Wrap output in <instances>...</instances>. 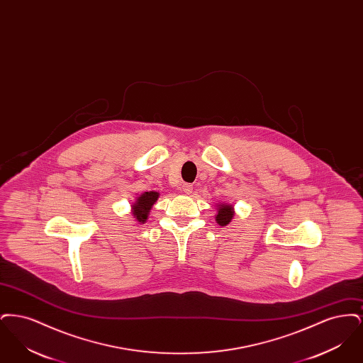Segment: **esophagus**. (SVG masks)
<instances>
[{
    "mask_svg": "<svg viewBox=\"0 0 363 363\" xmlns=\"http://www.w3.org/2000/svg\"><path fill=\"white\" fill-rule=\"evenodd\" d=\"M182 190H184L186 194H190V193H191V190H193V185H190V184H184V185H182Z\"/></svg>",
    "mask_w": 363,
    "mask_h": 363,
    "instance_id": "34e87169",
    "label": "esophagus"
}]
</instances>
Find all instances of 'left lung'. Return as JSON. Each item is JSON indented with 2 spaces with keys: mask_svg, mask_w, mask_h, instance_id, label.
<instances>
[{
  "mask_svg": "<svg viewBox=\"0 0 363 363\" xmlns=\"http://www.w3.org/2000/svg\"><path fill=\"white\" fill-rule=\"evenodd\" d=\"M233 216H234V208H233V206L220 203L219 207H218L216 218H215L216 222H218V225L225 227V225H228V223L231 222Z\"/></svg>",
  "mask_w": 363,
  "mask_h": 363,
  "instance_id": "1",
  "label": "left lung"
}]
</instances>
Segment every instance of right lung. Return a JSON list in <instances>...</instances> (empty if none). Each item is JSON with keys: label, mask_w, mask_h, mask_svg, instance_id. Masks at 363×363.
Wrapping results in <instances>:
<instances>
[{"label": "right lung", "mask_w": 363, "mask_h": 363, "mask_svg": "<svg viewBox=\"0 0 363 363\" xmlns=\"http://www.w3.org/2000/svg\"><path fill=\"white\" fill-rule=\"evenodd\" d=\"M157 197H159L157 191H144L136 199L135 204L132 206V213L138 223L144 225L147 222L148 213L152 206L155 204Z\"/></svg>", "instance_id": "add662e5"}]
</instances>
